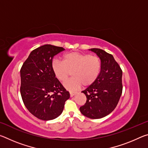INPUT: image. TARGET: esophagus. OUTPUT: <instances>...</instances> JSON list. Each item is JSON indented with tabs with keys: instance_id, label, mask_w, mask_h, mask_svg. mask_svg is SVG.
<instances>
[{
	"instance_id": "34e87169",
	"label": "esophagus",
	"mask_w": 148,
	"mask_h": 148,
	"mask_svg": "<svg viewBox=\"0 0 148 148\" xmlns=\"http://www.w3.org/2000/svg\"><path fill=\"white\" fill-rule=\"evenodd\" d=\"M76 94V92H70V95H71V97H73L74 95H75Z\"/></svg>"
}]
</instances>
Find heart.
Listing matches in <instances>:
<instances>
[{"label":"heart","mask_w":148,"mask_h":148,"mask_svg":"<svg viewBox=\"0 0 148 148\" xmlns=\"http://www.w3.org/2000/svg\"><path fill=\"white\" fill-rule=\"evenodd\" d=\"M101 68L99 57L79 52L66 53L62 61L54 60L52 62V70L59 81H66L72 72L73 77L64 83V87L69 91L78 89L82 85H91L98 77Z\"/></svg>","instance_id":"obj_1"}]
</instances>
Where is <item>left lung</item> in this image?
<instances>
[{
  "mask_svg": "<svg viewBox=\"0 0 148 148\" xmlns=\"http://www.w3.org/2000/svg\"><path fill=\"white\" fill-rule=\"evenodd\" d=\"M101 61L98 77L84 91L86 104L79 108L81 113L90 119H100L116 108L122 93V71L112 55L99 48H92Z\"/></svg>",
  "mask_w": 148,
  "mask_h": 148,
  "instance_id": "obj_1",
  "label": "left lung"
}]
</instances>
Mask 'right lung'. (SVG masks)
<instances>
[{"instance_id": "obj_1", "label": "right lung", "mask_w": 148, "mask_h": 148, "mask_svg": "<svg viewBox=\"0 0 148 148\" xmlns=\"http://www.w3.org/2000/svg\"><path fill=\"white\" fill-rule=\"evenodd\" d=\"M62 47L46 44L34 49L20 71V92L27 110L37 118L48 121L62 114L70 98L52 70L53 57L64 51Z\"/></svg>"}]
</instances>
